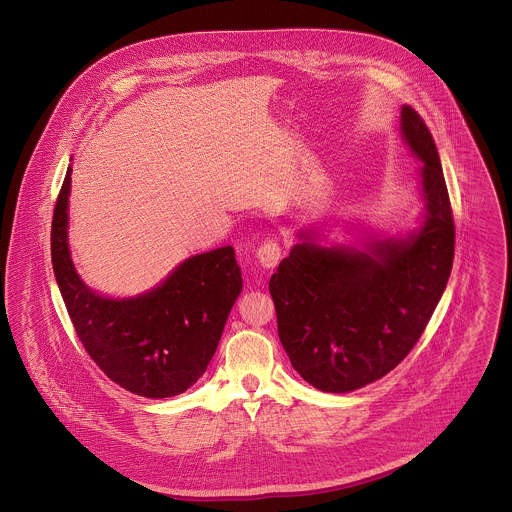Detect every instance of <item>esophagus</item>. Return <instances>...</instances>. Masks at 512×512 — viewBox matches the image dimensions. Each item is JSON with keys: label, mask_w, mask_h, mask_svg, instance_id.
<instances>
[{"label": "esophagus", "mask_w": 512, "mask_h": 512, "mask_svg": "<svg viewBox=\"0 0 512 512\" xmlns=\"http://www.w3.org/2000/svg\"><path fill=\"white\" fill-rule=\"evenodd\" d=\"M256 258L264 268H276L278 262L282 260V248L274 240H268L258 248Z\"/></svg>", "instance_id": "obj_1"}]
</instances>
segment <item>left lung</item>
Segmentation results:
<instances>
[{"instance_id": "1", "label": "left lung", "mask_w": 512, "mask_h": 512, "mask_svg": "<svg viewBox=\"0 0 512 512\" xmlns=\"http://www.w3.org/2000/svg\"><path fill=\"white\" fill-rule=\"evenodd\" d=\"M400 134L420 161L416 226L384 234L349 222L351 240L339 244L307 226L270 278L282 347L323 392L363 388L398 365L451 274L455 228L434 138L410 106L400 110Z\"/></svg>"}]
</instances>
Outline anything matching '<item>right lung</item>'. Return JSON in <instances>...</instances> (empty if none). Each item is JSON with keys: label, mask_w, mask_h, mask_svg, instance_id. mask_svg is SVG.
Listing matches in <instances>:
<instances>
[{"label": "right lung", "mask_w": 512, "mask_h": 512, "mask_svg": "<svg viewBox=\"0 0 512 512\" xmlns=\"http://www.w3.org/2000/svg\"><path fill=\"white\" fill-rule=\"evenodd\" d=\"M69 165L53 215V272L92 361L122 388L169 398L191 388L211 363L228 313L242 292L234 248L185 258L146 292L112 297L84 284L69 248Z\"/></svg>", "instance_id": "1"}]
</instances>
